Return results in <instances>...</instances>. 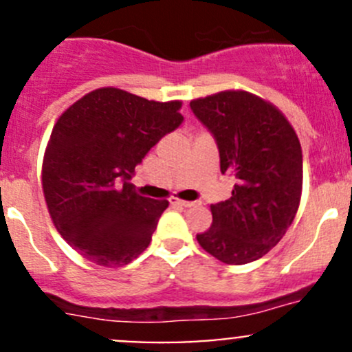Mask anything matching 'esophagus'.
Returning <instances> with one entry per match:
<instances>
[{"mask_svg":"<svg viewBox=\"0 0 352 352\" xmlns=\"http://www.w3.org/2000/svg\"><path fill=\"white\" fill-rule=\"evenodd\" d=\"M170 202H172V204L184 206V208H192V206L201 204L199 201H182V199H177V197H170Z\"/></svg>","mask_w":352,"mask_h":352,"instance_id":"obj_1","label":"esophagus"}]
</instances>
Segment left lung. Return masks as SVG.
<instances>
[{"mask_svg": "<svg viewBox=\"0 0 352 352\" xmlns=\"http://www.w3.org/2000/svg\"><path fill=\"white\" fill-rule=\"evenodd\" d=\"M190 109L214 136L221 173L236 179L232 197L211 204L212 225L197 242L225 264L257 261L296 216L303 187L300 140L281 110L243 90L197 98Z\"/></svg>", "mask_w": 352, "mask_h": 352, "instance_id": "obj_1", "label": "left lung"}]
</instances>
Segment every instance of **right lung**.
<instances>
[{
	"instance_id": "obj_1",
	"label": "right lung",
	"mask_w": 352,
	"mask_h": 352,
	"mask_svg": "<svg viewBox=\"0 0 352 352\" xmlns=\"http://www.w3.org/2000/svg\"><path fill=\"white\" fill-rule=\"evenodd\" d=\"M180 107L107 87L61 113L45 148L42 189L54 226L85 258L113 267L146 250L168 201L140 196L129 180L182 124Z\"/></svg>"
}]
</instances>
